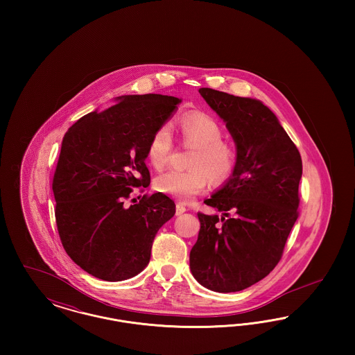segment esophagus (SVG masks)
Returning a JSON list of instances; mask_svg holds the SVG:
<instances>
[{
  "label": "esophagus",
  "instance_id": "obj_1",
  "mask_svg": "<svg viewBox=\"0 0 355 355\" xmlns=\"http://www.w3.org/2000/svg\"><path fill=\"white\" fill-rule=\"evenodd\" d=\"M186 210H187V209H186V206L184 205V203L178 202L177 205H175V214H177V216H181V214H184Z\"/></svg>",
  "mask_w": 355,
  "mask_h": 355
}]
</instances>
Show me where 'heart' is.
Masks as SVG:
<instances>
[{
    "label": "heart",
    "instance_id": "heart-1",
    "mask_svg": "<svg viewBox=\"0 0 355 355\" xmlns=\"http://www.w3.org/2000/svg\"><path fill=\"white\" fill-rule=\"evenodd\" d=\"M178 128L184 145L193 148L187 159L190 169L165 171L154 180V187L181 202H189L206 190L210 178L220 184L233 175L238 152L232 142L223 139L218 121L206 113H187L178 121ZM173 149L170 126L164 123L150 135L146 158L154 169H164L169 164Z\"/></svg>",
    "mask_w": 355,
    "mask_h": 355
}]
</instances>
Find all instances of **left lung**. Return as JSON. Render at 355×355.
<instances>
[{
  "label": "left lung",
  "instance_id": "8db88e82",
  "mask_svg": "<svg viewBox=\"0 0 355 355\" xmlns=\"http://www.w3.org/2000/svg\"><path fill=\"white\" fill-rule=\"evenodd\" d=\"M200 93L226 122L238 164L227 184L205 201L223 217L198 213L201 229L190 269L202 286L232 293L257 284L281 261L300 216L302 159L262 102L210 87Z\"/></svg>",
  "mask_w": 355,
  "mask_h": 355
}]
</instances>
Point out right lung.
<instances>
[{
  "label": "right lung",
  "mask_w": 355,
  "mask_h": 355,
  "mask_svg": "<svg viewBox=\"0 0 355 355\" xmlns=\"http://www.w3.org/2000/svg\"><path fill=\"white\" fill-rule=\"evenodd\" d=\"M177 103L162 94L122 96L64 135L51 184L57 230L69 257L96 278L116 282L144 270L154 236L175 213L162 193L125 201L150 184L146 146Z\"/></svg>",
  "instance_id": "right-lung-1"
}]
</instances>
